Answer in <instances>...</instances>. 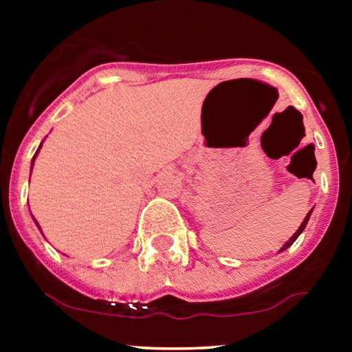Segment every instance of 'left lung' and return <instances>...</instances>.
<instances>
[{
	"instance_id": "8db88e82",
	"label": "left lung",
	"mask_w": 352,
	"mask_h": 352,
	"mask_svg": "<svg viewBox=\"0 0 352 352\" xmlns=\"http://www.w3.org/2000/svg\"><path fill=\"white\" fill-rule=\"evenodd\" d=\"M311 212H313V210H309V213H308V215H306V218H305V220H302L301 227H300V228H298V232H296V233H294V235H293L292 238H289V241H286V243H285V245H283V248L280 250V252H283V250H286V248H288V246H292V245L294 243V241H296V238L301 235V232H302V230H305V228H306V223H308V220H309V215H311Z\"/></svg>"
}]
</instances>
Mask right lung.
Here are the masks:
<instances>
[{
	"label": "right lung",
	"mask_w": 352,
	"mask_h": 352,
	"mask_svg": "<svg viewBox=\"0 0 352 352\" xmlns=\"http://www.w3.org/2000/svg\"><path fill=\"white\" fill-rule=\"evenodd\" d=\"M41 145H43V142H41ZM41 145H39L38 147V151H36V153H34V157H33V162H31V170H33V165H34V159H36V155H38V152H39V148H41ZM36 221V220H34ZM36 225H38V221H36ZM38 228H39V225H38ZM41 230V228H39Z\"/></svg>",
	"instance_id": "obj_1"
}]
</instances>
